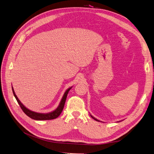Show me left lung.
<instances>
[{"mask_svg": "<svg viewBox=\"0 0 154 154\" xmlns=\"http://www.w3.org/2000/svg\"><path fill=\"white\" fill-rule=\"evenodd\" d=\"M91 117H92V118H93V119H94V120H96V121H97V122H100V121H99V120H97V119H96V118H94V117H93V116H91Z\"/></svg>", "mask_w": 154, "mask_h": 154, "instance_id": "obj_1", "label": "left lung"}]
</instances>
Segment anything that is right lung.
Segmentation results:
<instances>
[{"instance_id": "right-lung-1", "label": "right lung", "mask_w": 154, "mask_h": 154, "mask_svg": "<svg viewBox=\"0 0 154 154\" xmlns=\"http://www.w3.org/2000/svg\"><path fill=\"white\" fill-rule=\"evenodd\" d=\"M71 88V87L68 88V89L66 91V92H65V94L62 97L61 102H60V103L58 108L55 110H54L53 112H51L48 113V114L37 113V112H32L29 109H27L26 106H24L22 105V103L20 101V100L18 99V97L16 96L15 92H14V91H13V87H12V90H13V94H14V96H15V98L18 102V103L19 104L20 108L22 109L23 112H24L27 116H28V117H29L31 119H35V120H50V119H56L57 118H58V116L60 115V114L62 113V112L63 109L64 105H65V103H66V100L67 98V96L68 94V92Z\"/></svg>"}]
</instances>
